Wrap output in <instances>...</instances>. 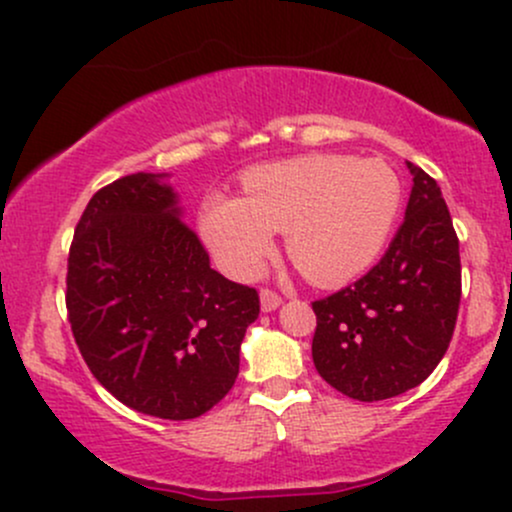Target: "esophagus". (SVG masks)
Instances as JSON below:
<instances>
[{"label": "esophagus", "instance_id": "obj_1", "mask_svg": "<svg viewBox=\"0 0 512 512\" xmlns=\"http://www.w3.org/2000/svg\"><path fill=\"white\" fill-rule=\"evenodd\" d=\"M260 305H262V313H272L281 305V296H276L274 291L269 289H262L260 291Z\"/></svg>", "mask_w": 512, "mask_h": 512}]
</instances>
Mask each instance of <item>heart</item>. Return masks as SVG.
Returning a JSON list of instances; mask_svg holds the SVG:
<instances>
[{
  "label": "heart",
  "mask_w": 512,
  "mask_h": 512,
  "mask_svg": "<svg viewBox=\"0 0 512 512\" xmlns=\"http://www.w3.org/2000/svg\"><path fill=\"white\" fill-rule=\"evenodd\" d=\"M243 197L204 202L199 231L214 260L236 279H255L274 252V231L310 281L337 286L380 257L402 207L385 163L313 154L252 168Z\"/></svg>",
  "instance_id": "b5f03b06"
}]
</instances>
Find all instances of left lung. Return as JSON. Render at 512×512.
<instances>
[{
	"label": "left lung",
	"mask_w": 512,
	"mask_h": 512,
	"mask_svg": "<svg viewBox=\"0 0 512 512\" xmlns=\"http://www.w3.org/2000/svg\"><path fill=\"white\" fill-rule=\"evenodd\" d=\"M414 178L404 223L383 260L346 289L313 303L317 373L358 402L421 385L448 351L462 296L460 240L438 182Z\"/></svg>",
	"instance_id": "8db88e82"
}]
</instances>
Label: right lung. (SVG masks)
<instances>
[{
  "label": "right lung",
  "instance_id": "add662e5",
  "mask_svg": "<svg viewBox=\"0 0 512 512\" xmlns=\"http://www.w3.org/2000/svg\"><path fill=\"white\" fill-rule=\"evenodd\" d=\"M166 173H134L76 223L67 310L86 366L115 399L158 419H197L238 378L260 296L211 269Z\"/></svg>",
  "mask_w": 512,
  "mask_h": 512
}]
</instances>
